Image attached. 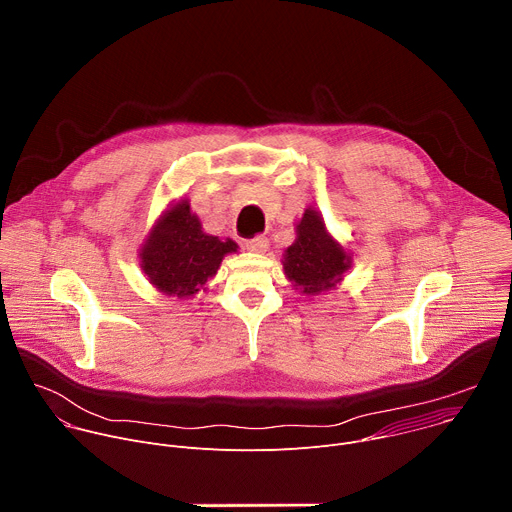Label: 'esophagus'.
<instances>
[{"label":"esophagus","mask_w":512,"mask_h":512,"mask_svg":"<svg viewBox=\"0 0 512 512\" xmlns=\"http://www.w3.org/2000/svg\"><path fill=\"white\" fill-rule=\"evenodd\" d=\"M245 247H247V251H251V253H265V251L269 249V241H267V237L257 235V237H253V239H247V241H245Z\"/></svg>","instance_id":"34e87169"}]
</instances>
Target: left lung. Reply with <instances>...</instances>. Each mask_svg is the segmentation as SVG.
Wrapping results in <instances>:
<instances>
[{
	"label": "left lung",
	"instance_id": "8db88e82",
	"mask_svg": "<svg viewBox=\"0 0 512 512\" xmlns=\"http://www.w3.org/2000/svg\"><path fill=\"white\" fill-rule=\"evenodd\" d=\"M283 271L294 287L308 296L336 287L350 269L352 259L344 247L330 237L318 210L306 208L296 225V241L285 249Z\"/></svg>",
	"mask_w": 512,
	"mask_h": 512
}]
</instances>
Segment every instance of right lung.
Listing matches in <instances>:
<instances>
[{
    "label": "right lung",
    "instance_id": "add662e5",
    "mask_svg": "<svg viewBox=\"0 0 512 512\" xmlns=\"http://www.w3.org/2000/svg\"><path fill=\"white\" fill-rule=\"evenodd\" d=\"M239 245L206 235L188 200L172 204L154 225L141 245L139 259L143 273L162 294L190 298L206 289V281L216 275L225 255Z\"/></svg>",
    "mask_w": 512,
    "mask_h": 512
}]
</instances>
